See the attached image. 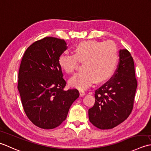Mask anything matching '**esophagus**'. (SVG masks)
<instances>
[{"label":"esophagus","instance_id":"34e87169","mask_svg":"<svg viewBox=\"0 0 151 151\" xmlns=\"http://www.w3.org/2000/svg\"><path fill=\"white\" fill-rule=\"evenodd\" d=\"M85 94V92H84L83 91H82V90H80V91H79V96H81V97L83 96Z\"/></svg>","mask_w":151,"mask_h":151}]
</instances>
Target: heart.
<instances>
[{
    "instance_id": "1",
    "label": "heart",
    "mask_w": 151,
    "mask_h": 151,
    "mask_svg": "<svg viewBox=\"0 0 151 151\" xmlns=\"http://www.w3.org/2000/svg\"><path fill=\"white\" fill-rule=\"evenodd\" d=\"M119 59L117 47L111 41L81 42L74 47V54L61 53L58 64L64 72L72 73L78 69L79 62L83 63V71L69 80L73 87L85 90L96 81H106L114 73Z\"/></svg>"
}]
</instances>
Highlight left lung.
Wrapping results in <instances>:
<instances>
[{
	"label": "left lung",
	"instance_id": "obj_1",
	"mask_svg": "<svg viewBox=\"0 0 151 151\" xmlns=\"http://www.w3.org/2000/svg\"><path fill=\"white\" fill-rule=\"evenodd\" d=\"M119 62L113 76L95 91V103L88 109L89 121L101 130L124 121L134 107L137 85L134 63L127 49L119 51Z\"/></svg>",
	"mask_w": 151,
	"mask_h": 151
}]
</instances>
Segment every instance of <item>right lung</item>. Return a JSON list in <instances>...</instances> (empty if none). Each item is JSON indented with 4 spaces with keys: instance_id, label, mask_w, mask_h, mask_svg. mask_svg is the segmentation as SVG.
I'll return each instance as SVG.
<instances>
[{
    "instance_id": "add662e5",
    "label": "right lung",
    "mask_w": 151,
    "mask_h": 151,
    "mask_svg": "<svg viewBox=\"0 0 151 151\" xmlns=\"http://www.w3.org/2000/svg\"><path fill=\"white\" fill-rule=\"evenodd\" d=\"M64 40L45 37L27 49L20 64L18 85L27 117L42 129H53L66 119L79 96L77 89L64 91L66 82L58 57L68 47Z\"/></svg>"
}]
</instances>
